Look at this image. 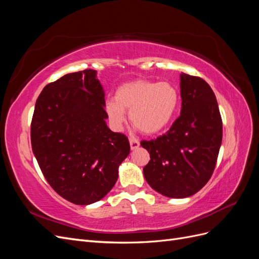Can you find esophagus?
Returning <instances> with one entry per match:
<instances>
[{
    "label": "esophagus",
    "instance_id": "34e87169",
    "mask_svg": "<svg viewBox=\"0 0 259 259\" xmlns=\"http://www.w3.org/2000/svg\"><path fill=\"white\" fill-rule=\"evenodd\" d=\"M130 146H131V150L134 151L139 147V142L135 139H130Z\"/></svg>",
    "mask_w": 259,
    "mask_h": 259
}]
</instances>
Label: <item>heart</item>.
Wrapping results in <instances>:
<instances>
[{
    "label": "heart",
    "instance_id": "1",
    "mask_svg": "<svg viewBox=\"0 0 259 259\" xmlns=\"http://www.w3.org/2000/svg\"><path fill=\"white\" fill-rule=\"evenodd\" d=\"M180 96L174 84L136 80L117 88L114 100L108 101L106 112L114 131H121L126 120L146 135L166 128L177 112Z\"/></svg>",
    "mask_w": 259,
    "mask_h": 259
}]
</instances>
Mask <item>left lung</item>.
<instances>
[{
  "instance_id": "left-lung-1",
  "label": "left lung",
  "mask_w": 259,
  "mask_h": 259,
  "mask_svg": "<svg viewBox=\"0 0 259 259\" xmlns=\"http://www.w3.org/2000/svg\"><path fill=\"white\" fill-rule=\"evenodd\" d=\"M182 111L165 134L140 143L150 153L144 176L167 198L191 197L213 174L223 139V122L215 94L198 76L180 74Z\"/></svg>"
}]
</instances>
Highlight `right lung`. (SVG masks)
Returning a JSON list of instances; mask_svg holds the SVG:
<instances>
[{"mask_svg": "<svg viewBox=\"0 0 259 259\" xmlns=\"http://www.w3.org/2000/svg\"><path fill=\"white\" fill-rule=\"evenodd\" d=\"M105 107L104 88L91 69L48 84L35 103L33 154L53 189L77 205L106 197L130 154L127 137L108 127Z\"/></svg>", "mask_w": 259, "mask_h": 259, "instance_id": "right-lung-1", "label": "right lung"}]
</instances>
